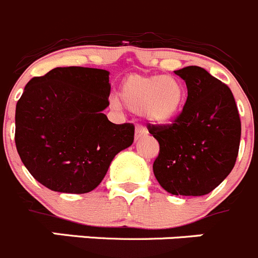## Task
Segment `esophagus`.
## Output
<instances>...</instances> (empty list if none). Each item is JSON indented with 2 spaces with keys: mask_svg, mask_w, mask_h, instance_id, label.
<instances>
[{
  "mask_svg": "<svg viewBox=\"0 0 258 258\" xmlns=\"http://www.w3.org/2000/svg\"><path fill=\"white\" fill-rule=\"evenodd\" d=\"M147 136V131H146L145 127L142 126V125H137L136 127V141H138V139L143 138V137Z\"/></svg>",
  "mask_w": 258,
  "mask_h": 258,
  "instance_id": "obj_1",
  "label": "esophagus"
}]
</instances>
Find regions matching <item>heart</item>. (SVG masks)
<instances>
[{
  "instance_id": "b5f03b06",
  "label": "heart",
  "mask_w": 258,
  "mask_h": 258,
  "mask_svg": "<svg viewBox=\"0 0 258 258\" xmlns=\"http://www.w3.org/2000/svg\"><path fill=\"white\" fill-rule=\"evenodd\" d=\"M119 96L129 110L143 112L156 124H166L183 110L186 89L178 78L132 74L122 82Z\"/></svg>"
}]
</instances>
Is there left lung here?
I'll return each instance as SVG.
<instances>
[{
  "instance_id": "8db88e82",
  "label": "left lung",
  "mask_w": 258,
  "mask_h": 258,
  "mask_svg": "<svg viewBox=\"0 0 258 258\" xmlns=\"http://www.w3.org/2000/svg\"><path fill=\"white\" fill-rule=\"evenodd\" d=\"M188 97L171 124H147L160 145L153 172L175 196H205L233 170L240 143V117L230 88L200 66L176 70Z\"/></svg>"
}]
</instances>
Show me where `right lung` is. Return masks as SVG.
Segmentation results:
<instances>
[{"label":"right lung","mask_w":258,"mask_h":258,"mask_svg":"<svg viewBox=\"0 0 258 258\" xmlns=\"http://www.w3.org/2000/svg\"><path fill=\"white\" fill-rule=\"evenodd\" d=\"M108 74L55 68L32 78L16 103V150L33 178L51 190L91 192L113 157L133 143V124H113L102 113L110 105Z\"/></svg>","instance_id":"obj_1"}]
</instances>
